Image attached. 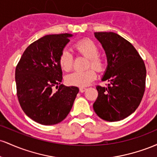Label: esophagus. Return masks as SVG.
Listing matches in <instances>:
<instances>
[{
  "mask_svg": "<svg viewBox=\"0 0 157 157\" xmlns=\"http://www.w3.org/2000/svg\"><path fill=\"white\" fill-rule=\"evenodd\" d=\"M86 89H86V88H85V87H80V92H84V91H86Z\"/></svg>",
  "mask_w": 157,
  "mask_h": 157,
  "instance_id": "1",
  "label": "esophagus"
}]
</instances>
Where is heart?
I'll use <instances>...</instances> for the list:
<instances>
[{
  "label": "heart",
  "instance_id": "b5f03b06",
  "mask_svg": "<svg viewBox=\"0 0 157 157\" xmlns=\"http://www.w3.org/2000/svg\"><path fill=\"white\" fill-rule=\"evenodd\" d=\"M74 49L78 55L88 58L87 67H93L97 71H101L105 67V61L98 55L99 48L94 41L89 39H83L77 42L73 46ZM59 63L61 68L65 71L71 69L73 64V57L67 50L61 52ZM96 77V73L93 68H89L84 71H75L66 77V82L68 85L75 86H86L92 82Z\"/></svg>",
  "mask_w": 157,
  "mask_h": 157
}]
</instances>
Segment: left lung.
I'll return each instance as SVG.
<instances>
[{
  "mask_svg": "<svg viewBox=\"0 0 157 157\" xmlns=\"http://www.w3.org/2000/svg\"><path fill=\"white\" fill-rule=\"evenodd\" d=\"M107 57L102 77L107 86H97L98 97L93 105L97 116L105 121L123 120L134 113L145 89L146 68L133 45L114 32H95Z\"/></svg>",
  "mask_w": 157,
  "mask_h": 157,
  "instance_id": "obj_1",
  "label": "left lung"
}]
</instances>
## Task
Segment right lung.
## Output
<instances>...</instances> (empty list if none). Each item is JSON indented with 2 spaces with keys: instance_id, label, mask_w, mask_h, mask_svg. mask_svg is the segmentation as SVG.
Listing matches in <instances>:
<instances>
[{
  "instance_id": "obj_1",
  "label": "right lung",
  "mask_w": 157,
  "mask_h": 157,
  "mask_svg": "<svg viewBox=\"0 0 157 157\" xmlns=\"http://www.w3.org/2000/svg\"><path fill=\"white\" fill-rule=\"evenodd\" d=\"M71 34L48 35L30 44L15 69L20 105L27 116L41 125L59 123L67 117L79 92L76 86L61 84V52ZM58 90L54 92L52 87Z\"/></svg>"
}]
</instances>
